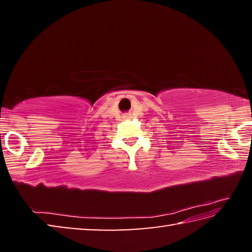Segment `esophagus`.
Returning <instances> with one entry per match:
<instances>
[{"label": "esophagus", "mask_w": 252, "mask_h": 252, "mask_svg": "<svg viewBox=\"0 0 252 252\" xmlns=\"http://www.w3.org/2000/svg\"><path fill=\"white\" fill-rule=\"evenodd\" d=\"M123 117H125L126 119H129V118H131V114H129V113H126V114H125V116H123Z\"/></svg>", "instance_id": "esophagus-1"}]
</instances>
